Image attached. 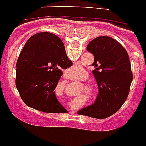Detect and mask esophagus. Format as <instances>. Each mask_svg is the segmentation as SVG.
I'll list each match as a JSON object with an SVG mask.
<instances>
[{
	"label": "esophagus",
	"mask_w": 146,
	"mask_h": 146,
	"mask_svg": "<svg viewBox=\"0 0 146 146\" xmlns=\"http://www.w3.org/2000/svg\"><path fill=\"white\" fill-rule=\"evenodd\" d=\"M74 111H70V113H71V114H73V113H74Z\"/></svg>",
	"instance_id": "obj_1"
}]
</instances>
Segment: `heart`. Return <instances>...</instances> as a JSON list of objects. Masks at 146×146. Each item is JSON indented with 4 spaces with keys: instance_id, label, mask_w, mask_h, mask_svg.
<instances>
[{
    "instance_id": "obj_1",
    "label": "heart",
    "mask_w": 146,
    "mask_h": 146,
    "mask_svg": "<svg viewBox=\"0 0 146 146\" xmlns=\"http://www.w3.org/2000/svg\"><path fill=\"white\" fill-rule=\"evenodd\" d=\"M76 70H80V71H81V70H82V69H81V68H78V67H77V68H76ZM87 89H88V91H89V92H91V89H90V88L88 87ZM81 99H83L82 97H80V98H76V99L73 100L72 101V105H73V106H78V104H79V101L81 100Z\"/></svg>"
}]
</instances>
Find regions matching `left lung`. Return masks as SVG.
Segmentation results:
<instances>
[{
  "instance_id": "1",
  "label": "left lung",
  "mask_w": 146,
  "mask_h": 146,
  "mask_svg": "<svg viewBox=\"0 0 146 146\" xmlns=\"http://www.w3.org/2000/svg\"><path fill=\"white\" fill-rule=\"evenodd\" d=\"M86 50L94 55L92 73L99 92L95 102L77 113L106 119L117 112L128 97L132 81L130 61L125 48L108 36L93 39Z\"/></svg>"
}]
</instances>
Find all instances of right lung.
Returning <instances> with one entry per match:
<instances>
[{
	"instance_id": "right-lung-1",
	"label": "right lung",
	"mask_w": 146,
	"mask_h": 146,
	"mask_svg": "<svg viewBox=\"0 0 146 146\" xmlns=\"http://www.w3.org/2000/svg\"><path fill=\"white\" fill-rule=\"evenodd\" d=\"M61 39L38 33L26 42L17 62L16 86L29 107L45 113H66L54 89L62 70L72 66Z\"/></svg>"
}]
</instances>
